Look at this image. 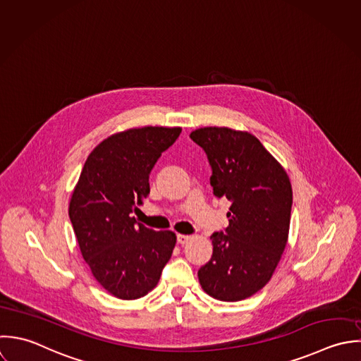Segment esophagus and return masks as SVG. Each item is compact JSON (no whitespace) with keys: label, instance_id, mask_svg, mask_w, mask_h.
<instances>
[{"label":"esophagus","instance_id":"esophagus-1","mask_svg":"<svg viewBox=\"0 0 361 361\" xmlns=\"http://www.w3.org/2000/svg\"><path fill=\"white\" fill-rule=\"evenodd\" d=\"M190 240V235H183V234H178V242L180 245H185L188 240Z\"/></svg>","mask_w":361,"mask_h":361}]
</instances>
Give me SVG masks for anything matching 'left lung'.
<instances>
[{"label": "left lung", "mask_w": 361, "mask_h": 361, "mask_svg": "<svg viewBox=\"0 0 361 361\" xmlns=\"http://www.w3.org/2000/svg\"><path fill=\"white\" fill-rule=\"evenodd\" d=\"M190 138L207 154L210 183L231 202L226 233H214L212 259L197 271L202 288L220 301H240L263 288L288 240L293 190L283 165L250 133L202 127Z\"/></svg>", "instance_id": "8db88e82"}]
</instances>
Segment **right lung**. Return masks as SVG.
I'll list each match as a JSON object with an SVG mask.
<instances>
[{
	"label": "right lung",
	"instance_id": "obj_1",
	"mask_svg": "<svg viewBox=\"0 0 361 361\" xmlns=\"http://www.w3.org/2000/svg\"><path fill=\"white\" fill-rule=\"evenodd\" d=\"M180 127L145 126L112 134L88 155L68 214L97 281L121 300L147 295L172 256L175 233L154 231L131 213L149 193V172Z\"/></svg>",
	"mask_w": 361,
	"mask_h": 361
}]
</instances>
